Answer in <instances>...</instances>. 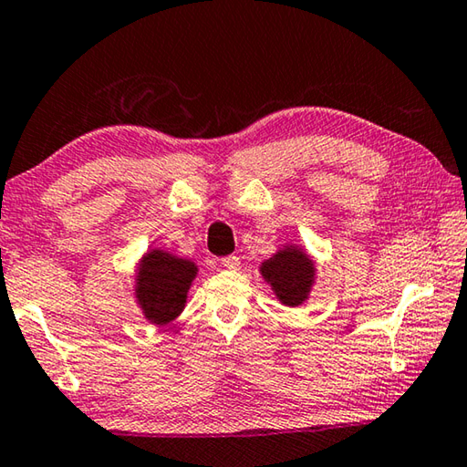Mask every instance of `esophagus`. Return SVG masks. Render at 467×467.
I'll use <instances>...</instances> for the list:
<instances>
[{"mask_svg": "<svg viewBox=\"0 0 467 467\" xmlns=\"http://www.w3.org/2000/svg\"><path fill=\"white\" fill-rule=\"evenodd\" d=\"M221 265H223L225 268H229V271H235V268L240 266V258L234 256V254H229V256L221 258Z\"/></svg>", "mask_w": 467, "mask_h": 467, "instance_id": "esophagus-1", "label": "esophagus"}]
</instances>
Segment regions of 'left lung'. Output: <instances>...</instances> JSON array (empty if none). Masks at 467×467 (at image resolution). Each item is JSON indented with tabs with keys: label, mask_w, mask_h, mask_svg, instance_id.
Segmentation results:
<instances>
[{
	"label": "left lung",
	"mask_w": 467,
	"mask_h": 467,
	"mask_svg": "<svg viewBox=\"0 0 467 467\" xmlns=\"http://www.w3.org/2000/svg\"><path fill=\"white\" fill-rule=\"evenodd\" d=\"M260 271H263L265 279L273 285V291L285 306L296 307L301 301H306L307 291L312 287L314 265L299 250H281L279 254L266 260Z\"/></svg>",
	"instance_id": "8db88e82"
}]
</instances>
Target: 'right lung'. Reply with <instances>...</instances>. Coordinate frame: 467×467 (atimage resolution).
<instances>
[{
	"label": "right lung",
	"mask_w": 467,
	"mask_h": 467,
	"mask_svg": "<svg viewBox=\"0 0 467 467\" xmlns=\"http://www.w3.org/2000/svg\"><path fill=\"white\" fill-rule=\"evenodd\" d=\"M196 275V266L188 260L174 258L161 250H153L143 258L137 279V297L145 316L153 324H168L182 312L186 291Z\"/></svg>",
	"instance_id": "right-lung-1"
}]
</instances>
